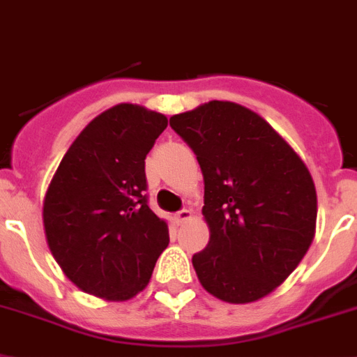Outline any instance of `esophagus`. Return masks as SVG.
Instances as JSON below:
<instances>
[{"label":"esophagus","instance_id":"1","mask_svg":"<svg viewBox=\"0 0 357 357\" xmlns=\"http://www.w3.org/2000/svg\"><path fill=\"white\" fill-rule=\"evenodd\" d=\"M175 219L178 225H184V222H190L191 219H193V211L191 210H181L178 213L175 215Z\"/></svg>","mask_w":357,"mask_h":357}]
</instances>
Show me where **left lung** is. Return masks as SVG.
Returning a JSON list of instances; mask_svg holds the SVG:
<instances>
[{"label": "left lung", "mask_w": 357, "mask_h": 357, "mask_svg": "<svg viewBox=\"0 0 357 357\" xmlns=\"http://www.w3.org/2000/svg\"><path fill=\"white\" fill-rule=\"evenodd\" d=\"M204 176L210 241L191 263L220 301H259L287 281L316 235L317 195L294 147L252 109L208 104L169 119Z\"/></svg>", "instance_id": "1"}]
</instances>
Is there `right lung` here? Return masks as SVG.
<instances>
[{"mask_svg": "<svg viewBox=\"0 0 357 357\" xmlns=\"http://www.w3.org/2000/svg\"><path fill=\"white\" fill-rule=\"evenodd\" d=\"M166 128L164 114L142 105L107 109L70 144L47 188V244L66 278L85 294L132 299L169 244L167 222L144 195V160Z\"/></svg>", "mask_w": 357, "mask_h": 357, "instance_id": "1", "label": "right lung"}]
</instances>
